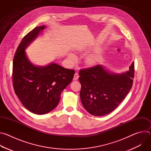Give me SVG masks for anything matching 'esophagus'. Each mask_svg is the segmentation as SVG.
Masks as SVG:
<instances>
[{"instance_id":"obj_1","label":"esophagus","mask_w":151,"mask_h":151,"mask_svg":"<svg viewBox=\"0 0 151 151\" xmlns=\"http://www.w3.org/2000/svg\"><path fill=\"white\" fill-rule=\"evenodd\" d=\"M78 78H79V75L78 73H75L74 77H73V80L74 81H76V80L78 79Z\"/></svg>"}]
</instances>
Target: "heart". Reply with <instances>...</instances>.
<instances>
[{
	"label": "heart",
	"instance_id": "heart-1",
	"mask_svg": "<svg viewBox=\"0 0 151 151\" xmlns=\"http://www.w3.org/2000/svg\"><path fill=\"white\" fill-rule=\"evenodd\" d=\"M69 58L72 61H75L76 59V57L73 54H70L69 56ZM99 60V55L97 54H94L90 55L87 57V58H86V63H87V64L90 66H94L97 63Z\"/></svg>",
	"mask_w": 151,
	"mask_h": 151
}]
</instances>
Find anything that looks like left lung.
I'll use <instances>...</instances> for the list:
<instances>
[{
    "label": "left lung",
    "mask_w": 151,
    "mask_h": 151,
    "mask_svg": "<svg viewBox=\"0 0 151 151\" xmlns=\"http://www.w3.org/2000/svg\"><path fill=\"white\" fill-rule=\"evenodd\" d=\"M134 73L133 62L129 70L112 73L102 65L81 69L80 97L84 108L94 116H103L115 110L132 87Z\"/></svg>",
    "instance_id": "8db88e82"
}]
</instances>
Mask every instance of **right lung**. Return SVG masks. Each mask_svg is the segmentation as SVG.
<instances>
[{"instance_id": "obj_1", "label": "right lung", "mask_w": 151, "mask_h": 151, "mask_svg": "<svg viewBox=\"0 0 151 151\" xmlns=\"http://www.w3.org/2000/svg\"><path fill=\"white\" fill-rule=\"evenodd\" d=\"M45 26L35 27L22 39L15 52L12 68L15 93L30 112L45 114L57 106L64 89L72 82L75 70L64 68L55 63L35 66L27 58L25 50Z\"/></svg>"}]
</instances>
